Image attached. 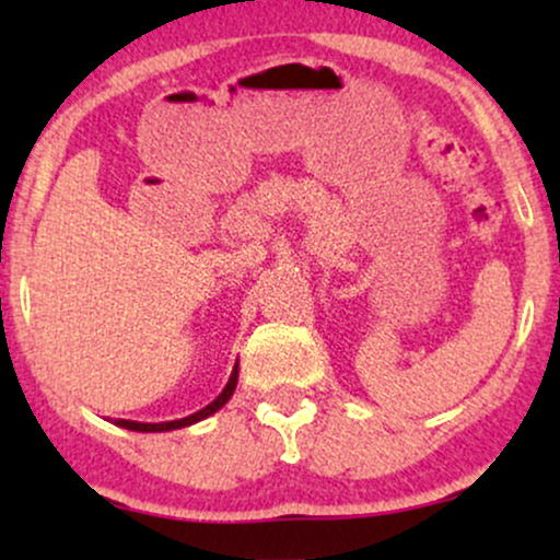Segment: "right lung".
Segmentation results:
<instances>
[{
  "instance_id": "add662e5",
  "label": "right lung",
  "mask_w": 560,
  "mask_h": 560,
  "mask_svg": "<svg viewBox=\"0 0 560 560\" xmlns=\"http://www.w3.org/2000/svg\"><path fill=\"white\" fill-rule=\"evenodd\" d=\"M236 382H240V363L234 365V371H231L229 376V384L223 387L221 395L215 397L213 402L205 405L202 410H197V413L186 416V419H176V421H163V423H141V421H126V419H118L115 421V427H124L128 429V432H173V429H184V427H191V423L208 419V416H213L215 410H221L223 405H226L231 400V395H234L236 389Z\"/></svg>"
}]
</instances>
